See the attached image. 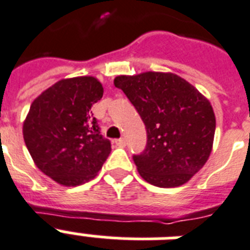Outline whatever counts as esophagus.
<instances>
[{"label":"esophagus","instance_id":"obj_1","mask_svg":"<svg viewBox=\"0 0 250 250\" xmlns=\"http://www.w3.org/2000/svg\"><path fill=\"white\" fill-rule=\"evenodd\" d=\"M114 144L118 146V147H125V138H118V140H115Z\"/></svg>","mask_w":250,"mask_h":250}]
</instances>
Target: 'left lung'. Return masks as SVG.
I'll use <instances>...</instances> for the list:
<instances>
[{"instance_id":"left-lung-1","label":"left lung","mask_w":250,"mask_h":250,"mask_svg":"<svg viewBox=\"0 0 250 250\" xmlns=\"http://www.w3.org/2000/svg\"><path fill=\"white\" fill-rule=\"evenodd\" d=\"M114 85L133 104L147 132L146 148L133 155L140 175L161 188L187 183L212 150L216 119L208 100L174 73L117 76Z\"/></svg>"}]
</instances>
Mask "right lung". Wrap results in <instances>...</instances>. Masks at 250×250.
Wrapping results in <instances>:
<instances>
[{
	"instance_id": "1",
	"label": "right lung",
	"mask_w": 250,
	"mask_h": 250,
	"mask_svg": "<svg viewBox=\"0 0 250 250\" xmlns=\"http://www.w3.org/2000/svg\"><path fill=\"white\" fill-rule=\"evenodd\" d=\"M103 93L95 77H72L56 83L31 103L22 125L25 145L35 165L62 186L94 179L112 151L91 112Z\"/></svg>"
}]
</instances>
